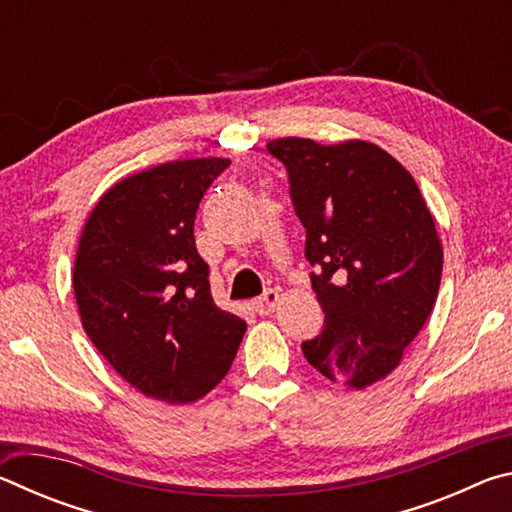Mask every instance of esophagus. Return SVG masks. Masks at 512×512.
<instances>
[{
    "mask_svg": "<svg viewBox=\"0 0 512 512\" xmlns=\"http://www.w3.org/2000/svg\"><path fill=\"white\" fill-rule=\"evenodd\" d=\"M277 302H280V293L273 291V289H268L262 298H257L253 302V309L257 311L259 316H268V314H273V311H275Z\"/></svg>",
    "mask_w": 512,
    "mask_h": 512,
    "instance_id": "1",
    "label": "esophagus"
}]
</instances>
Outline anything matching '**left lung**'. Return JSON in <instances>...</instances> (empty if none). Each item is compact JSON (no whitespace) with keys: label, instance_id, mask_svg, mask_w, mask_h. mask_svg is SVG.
<instances>
[{"label":"left lung","instance_id":"obj_1","mask_svg":"<svg viewBox=\"0 0 512 512\" xmlns=\"http://www.w3.org/2000/svg\"><path fill=\"white\" fill-rule=\"evenodd\" d=\"M266 149L287 167L325 311L302 352L327 379L361 391L400 366L427 323L443 273L436 223L411 173L377 144L280 137Z\"/></svg>","mask_w":512,"mask_h":512}]
</instances>
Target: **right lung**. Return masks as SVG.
I'll return each mask as SVG.
<instances>
[{
    "mask_svg": "<svg viewBox=\"0 0 512 512\" xmlns=\"http://www.w3.org/2000/svg\"><path fill=\"white\" fill-rule=\"evenodd\" d=\"M228 158L158 164L112 185L83 225L74 293L83 329L137 391L201 400L228 375L246 320L214 305L196 210Z\"/></svg>",
    "mask_w": 512,
    "mask_h": 512,
    "instance_id": "1",
    "label": "right lung"
}]
</instances>
